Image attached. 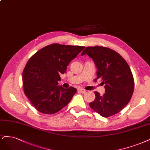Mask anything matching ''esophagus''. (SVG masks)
<instances>
[{
    "label": "esophagus",
    "mask_w": 150,
    "mask_h": 150,
    "mask_svg": "<svg viewBox=\"0 0 150 150\" xmlns=\"http://www.w3.org/2000/svg\"><path fill=\"white\" fill-rule=\"evenodd\" d=\"M78 91L81 93H82V94H84V93H85L86 92V90H85L84 89H79Z\"/></svg>",
    "instance_id": "34e87169"
}]
</instances>
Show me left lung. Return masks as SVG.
I'll return each instance as SVG.
<instances>
[{"instance_id":"1","label":"left lung","mask_w":150,"mask_h":150,"mask_svg":"<svg viewBox=\"0 0 150 150\" xmlns=\"http://www.w3.org/2000/svg\"><path fill=\"white\" fill-rule=\"evenodd\" d=\"M87 54L97 68V79L101 78L105 93L94 92L95 100L89 106L103 117L112 116L130 102L134 91V79L130 66L115 51L100 46H88L81 55Z\"/></svg>"}]
</instances>
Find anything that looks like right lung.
<instances>
[{"label": "right lung", "instance_id": "right-lung-1", "mask_svg": "<svg viewBox=\"0 0 150 150\" xmlns=\"http://www.w3.org/2000/svg\"><path fill=\"white\" fill-rule=\"evenodd\" d=\"M85 46L53 43L38 51L31 57L23 71L25 96L41 113L53 114L69 104L77 91L58 86L60 74Z\"/></svg>", "mask_w": 150, "mask_h": 150}]
</instances>
